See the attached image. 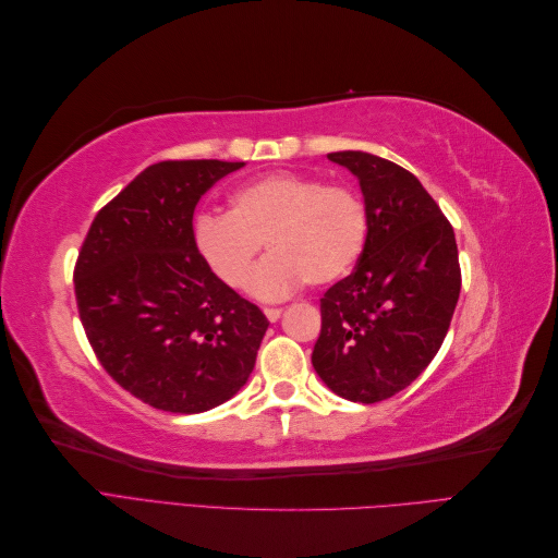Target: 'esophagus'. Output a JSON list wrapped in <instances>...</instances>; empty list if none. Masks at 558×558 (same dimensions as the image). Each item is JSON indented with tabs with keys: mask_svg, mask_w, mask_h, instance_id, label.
Returning a JSON list of instances; mask_svg holds the SVG:
<instances>
[{
	"mask_svg": "<svg viewBox=\"0 0 558 558\" xmlns=\"http://www.w3.org/2000/svg\"><path fill=\"white\" fill-rule=\"evenodd\" d=\"M263 312L269 320H279V316H281V307H265Z\"/></svg>",
	"mask_w": 558,
	"mask_h": 558,
	"instance_id": "1",
	"label": "esophagus"
}]
</instances>
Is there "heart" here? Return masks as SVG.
<instances>
[{
	"label": "heart",
	"mask_w": 558,
	"mask_h": 558,
	"mask_svg": "<svg viewBox=\"0 0 558 558\" xmlns=\"http://www.w3.org/2000/svg\"><path fill=\"white\" fill-rule=\"evenodd\" d=\"M365 240L367 207L356 191L295 172L246 181L230 193L228 214H199L193 223L199 258L232 289L246 283L263 242L272 251L248 281L258 300L291 295L307 279L340 281L356 267Z\"/></svg>",
	"instance_id": "obj_1"
}]
</instances>
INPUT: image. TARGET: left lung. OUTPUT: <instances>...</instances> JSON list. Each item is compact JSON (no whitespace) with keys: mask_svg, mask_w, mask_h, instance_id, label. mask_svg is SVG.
<instances>
[{"mask_svg":"<svg viewBox=\"0 0 558 558\" xmlns=\"http://www.w3.org/2000/svg\"><path fill=\"white\" fill-rule=\"evenodd\" d=\"M328 160L361 183L367 240L356 269L320 298L312 365L332 393L373 404L408 388L440 351L461 293L459 248L412 172L365 150Z\"/></svg>","mask_w":558,"mask_h":558,"instance_id":"8db88e82","label":"left lung"}]
</instances>
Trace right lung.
I'll list each match as a JSON object with an SVG mask.
<instances>
[{"label":"right lung","mask_w":558,"mask_h":558,"mask_svg":"<svg viewBox=\"0 0 558 558\" xmlns=\"http://www.w3.org/2000/svg\"><path fill=\"white\" fill-rule=\"evenodd\" d=\"M244 162L165 160L99 209L74 289L107 373L156 410L199 414L230 400L256 365L265 314L199 258V197Z\"/></svg>","instance_id":"add662e5"}]
</instances>
